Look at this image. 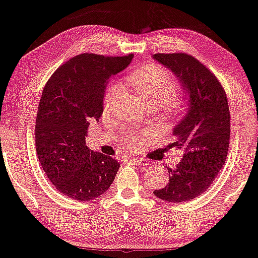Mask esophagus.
I'll use <instances>...</instances> for the list:
<instances>
[{
  "mask_svg": "<svg viewBox=\"0 0 258 258\" xmlns=\"http://www.w3.org/2000/svg\"><path fill=\"white\" fill-rule=\"evenodd\" d=\"M132 162L135 163L136 165H142V166H148L151 164V160L145 159V158H132Z\"/></svg>",
  "mask_w": 258,
  "mask_h": 258,
  "instance_id": "34e87169",
  "label": "esophagus"
}]
</instances>
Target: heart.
Returning a JSON list of instances; mask_svg holds the SVG:
<instances>
[{
  "instance_id": "heart-1",
  "label": "heart",
  "mask_w": 258,
  "mask_h": 258,
  "mask_svg": "<svg viewBox=\"0 0 258 258\" xmlns=\"http://www.w3.org/2000/svg\"><path fill=\"white\" fill-rule=\"evenodd\" d=\"M128 80L137 89L148 106L158 107L166 103V106L171 108L177 107V102L174 98H172L177 91V84L172 76L164 67L157 64L142 66L130 73ZM120 88L118 83H111L108 86L103 98L104 109L109 108L115 96L120 92ZM138 140L140 138L137 136H129L128 144L133 147L137 143Z\"/></svg>"
}]
</instances>
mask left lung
<instances>
[{
  "mask_svg": "<svg viewBox=\"0 0 258 258\" xmlns=\"http://www.w3.org/2000/svg\"><path fill=\"white\" fill-rule=\"evenodd\" d=\"M152 58L171 70L186 98L184 117L173 128L172 147L182 151L181 162L169 170L158 199L182 203L210 187L225 164L229 148L230 114L221 84L206 66L186 53H157Z\"/></svg>",
  "mask_w": 258,
  "mask_h": 258,
  "instance_id": "8db88e82",
  "label": "left lung"
}]
</instances>
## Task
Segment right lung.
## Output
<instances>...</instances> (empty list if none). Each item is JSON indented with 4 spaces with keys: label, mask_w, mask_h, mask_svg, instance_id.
Masks as SVG:
<instances>
[{
    "label": "right lung",
    "mask_w": 258,
    "mask_h": 258,
    "mask_svg": "<svg viewBox=\"0 0 258 258\" xmlns=\"http://www.w3.org/2000/svg\"><path fill=\"white\" fill-rule=\"evenodd\" d=\"M133 54L77 55L48 79L36 118L37 156L59 192L89 201L110 187L120 163L86 147L89 122L99 121L108 81L128 67Z\"/></svg>",
    "instance_id": "add662e5"
}]
</instances>
